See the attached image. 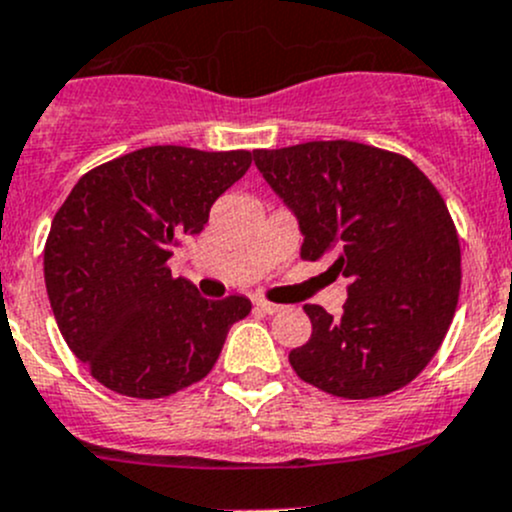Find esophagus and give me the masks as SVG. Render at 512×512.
Here are the masks:
<instances>
[{"mask_svg": "<svg viewBox=\"0 0 512 512\" xmlns=\"http://www.w3.org/2000/svg\"><path fill=\"white\" fill-rule=\"evenodd\" d=\"M255 309L262 314H277L282 307L275 302H267V299H255Z\"/></svg>", "mask_w": 512, "mask_h": 512, "instance_id": "esophagus-1", "label": "esophagus"}]
</instances>
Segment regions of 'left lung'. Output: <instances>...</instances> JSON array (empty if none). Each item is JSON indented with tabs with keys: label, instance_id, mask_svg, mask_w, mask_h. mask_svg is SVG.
Masks as SVG:
<instances>
[{
	"label": "left lung",
	"instance_id": "left-lung-1",
	"mask_svg": "<svg viewBox=\"0 0 512 512\" xmlns=\"http://www.w3.org/2000/svg\"><path fill=\"white\" fill-rule=\"evenodd\" d=\"M302 230V260L334 252L344 314L304 304L312 337L297 376L342 399H376L416 379L441 347L461 292V245L446 200L406 156L356 141L255 151Z\"/></svg>",
	"mask_w": 512,
	"mask_h": 512
}]
</instances>
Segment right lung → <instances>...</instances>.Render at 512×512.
<instances>
[{
  "label": "right lung",
  "mask_w": 512,
  "mask_h": 512,
  "mask_svg": "<svg viewBox=\"0 0 512 512\" xmlns=\"http://www.w3.org/2000/svg\"><path fill=\"white\" fill-rule=\"evenodd\" d=\"M250 163V151L148 146L96 165L56 210L46 292L61 337L98 384L163 399L210 374L252 304L200 297L168 260Z\"/></svg>",
  "instance_id": "1"
}]
</instances>
